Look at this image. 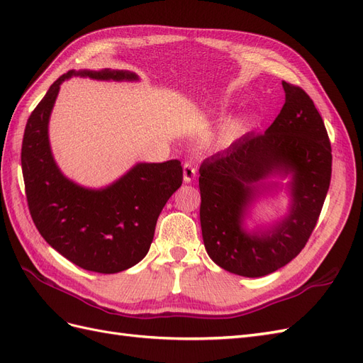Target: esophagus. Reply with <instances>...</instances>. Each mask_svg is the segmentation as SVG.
I'll return each mask as SVG.
<instances>
[{"label":"esophagus","instance_id":"obj_1","mask_svg":"<svg viewBox=\"0 0 363 363\" xmlns=\"http://www.w3.org/2000/svg\"><path fill=\"white\" fill-rule=\"evenodd\" d=\"M196 177V168L194 167V163L186 162L183 164V180L184 183H191Z\"/></svg>","mask_w":363,"mask_h":363}]
</instances>
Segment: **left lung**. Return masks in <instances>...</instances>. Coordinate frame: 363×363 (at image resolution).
Returning a JSON list of instances; mask_svg holds the SVG:
<instances>
[{
	"label": "left lung",
	"mask_w": 363,
	"mask_h": 363,
	"mask_svg": "<svg viewBox=\"0 0 363 363\" xmlns=\"http://www.w3.org/2000/svg\"><path fill=\"white\" fill-rule=\"evenodd\" d=\"M284 104L265 133H248L200 167V223L208 257L242 277L283 268L304 248L332 177V147L311 96L281 82ZM280 177L283 185L271 181ZM281 189L289 212L271 225L246 227L252 207Z\"/></svg>",
	"instance_id": "obj_1"
}]
</instances>
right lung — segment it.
Instances as JSON below:
<instances>
[{
    "instance_id": "obj_1",
    "label": "right lung",
    "mask_w": 363,
    "mask_h": 363,
    "mask_svg": "<svg viewBox=\"0 0 363 363\" xmlns=\"http://www.w3.org/2000/svg\"><path fill=\"white\" fill-rule=\"evenodd\" d=\"M71 77L138 82L124 69L68 71L51 84L30 115L21 151L28 208L47 242L77 267L115 274L147 256L162 208L183 182L179 160L139 162L104 188H86L65 175L54 160L48 124L60 84Z\"/></svg>"
}]
</instances>
